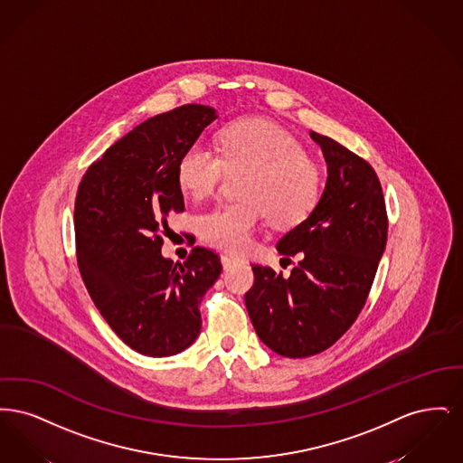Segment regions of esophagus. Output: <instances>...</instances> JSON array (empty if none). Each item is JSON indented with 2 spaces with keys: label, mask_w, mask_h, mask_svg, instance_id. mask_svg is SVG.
Returning a JSON list of instances; mask_svg holds the SVG:
<instances>
[{
  "label": "esophagus",
  "mask_w": 463,
  "mask_h": 463,
  "mask_svg": "<svg viewBox=\"0 0 463 463\" xmlns=\"http://www.w3.org/2000/svg\"><path fill=\"white\" fill-rule=\"evenodd\" d=\"M221 260L223 269H231V267L240 264V259H234V257H229V255H222Z\"/></svg>",
  "instance_id": "obj_1"
}]
</instances>
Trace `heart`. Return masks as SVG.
<instances>
[{
	"label": "heart",
	"instance_id": "1",
	"mask_svg": "<svg viewBox=\"0 0 463 463\" xmlns=\"http://www.w3.org/2000/svg\"><path fill=\"white\" fill-rule=\"evenodd\" d=\"M244 175L240 198L204 212L201 240L225 251L241 253L265 215L274 227H295L307 219L321 198V170L302 144L279 125L250 118L227 125L219 153L194 142L180 156L176 180L194 199L212 196L225 176Z\"/></svg>",
	"mask_w": 463,
	"mask_h": 463
}]
</instances>
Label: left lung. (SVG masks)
<instances>
[{
    "mask_svg": "<svg viewBox=\"0 0 463 463\" xmlns=\"http://www.w3.org/2000/svg\"><path fill=\"white\" fill-rule=\"evenodd\" d=\"M328 165L325 193L306 221L276 244L302 260L285 278L251 265L244 304L269 349L308 357L331 347L364 307L387 244L389 219L372 165L330 137L310 132Z\"/></svg>",
    "mask_w": 463,
    "mask_h": 463,
    "instance_id": "left-lung-1",
    "label": "left lung"
}]
</instances>
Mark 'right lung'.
Here are the masks:
<instances>
[{"instance_id":"1","label":"right lung","mask_w":463,"mask_h":463,"mask_svg":"<svg viewBox=\"0 0 463 463\" xmlns=\"http://www.w3.org/2000/svg\"><path fill=\"white\" fill-rule=\"evenodd\" d=\"M217 119L185 104L135 127L91 163L74 203L76 259L90 297L133 351L166 357L201 330L199 306L222 272L221 257L194 246L180 264L161 255L168 215L184 212L176 166Z\"/></svg>"}]
</instances>
